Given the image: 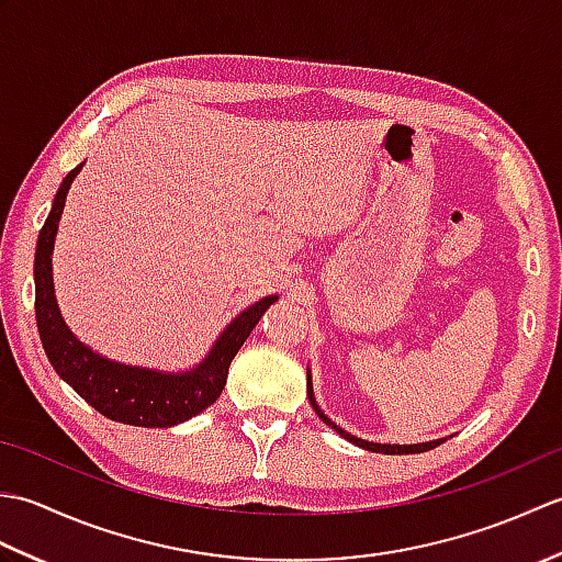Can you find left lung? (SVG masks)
Here are the masks:
<instances>
[{
  "instance_id": "obj_1",
  "label": "left lung",
  "mask_w": 562,
  "mask_h": 562,
  "mask_svg": "<svg viewBox=\"0 0 562 562\" xmlns=\"http://www.w3.org/2000/svg\"><path fill=\"white\" fill-rule=\"evenodd\" d=\"M306 393H308V401H312L314 411H316V415L321 417V420H324L330 429H336V432H338L342 439H348V441H352L355 447H362V449H367V451H376V453H423V451H429V449L439 447L441 441H445V439H432V441H420V445H379V441H367V439H360V437L350 435L348 429H342L340 425L333 423L330 417L318 408L316 396H314V384H312V369H308V367H306Z\"/></svg>"
}]
</instances>
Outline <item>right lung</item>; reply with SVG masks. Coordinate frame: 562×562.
Returning a JSON list of instances; mask_svg holds the SVG:
<instances>
[{
    "label": "right lung",
    "mask_w": 562,
    "mask_h": 562,
    "mask_svg": "<svg viewBox=\"0 0 562 562\" xmlns=\"http://www.w3.org/2000/svg\"><path fill=\"white\" fill-rule=\"evenodd\" d=\"M81 166L83 161L59 183L50 214H47L38 234V246H35V321H38L47 360H50L59 379H65L91 408H97L109 420L135 427H173L186 423L220 398L232 360L241 350L260 316L268 312V306L278 302V296H262L254 306L244 308L220 333L205 360L183 369V372H161V369L123 364L89 348L65 324L53 284L57 224L63 217L69 186L81 171Z\"/></svg>",
    "instance_id": "1"
}]
</instances>
